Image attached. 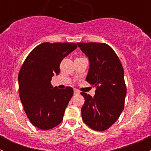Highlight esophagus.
Wrapping results in <instances>:
<instances>
[{
    "instance_id": "34e87169",
    "label": "esophagus",
    "mask_w": 151,
    "mask_h": 151,
    "mask_svg": "<svg viewBox=\"0 0 151 151\" xmlns=\"http://www.w3.org/2000/svg\"><path fill=\"white\" fill-rule=\"evenodd\" d=\"M80 93V91H78V90L77 89H74V95H77V94H79Z\"/></svg>"
}]
</instances>
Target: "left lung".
Masks as SVG:
<instances>
[{
    "label": "left lung",
    "instance_id": "left-lung-1",
    "mask_svg": "<svg viewBox=\"0 0 151 151\" xmlns=\"http://www.w3.org/2000/svg\"><path fill=\"white\" fill-rule=\"evenodd\" d=\"M88 57L90 68L86 81L96 87L95 96L82 92L85 103L82 118L93 130L105 131L116 122L124 109L126 86L119 58L105 43H77Z\"/></svg>",
    "mask_w": 151,
    "mask_h": 151
}]
</instances>
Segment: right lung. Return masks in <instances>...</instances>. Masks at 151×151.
<instances>
[{
    "label": "right lung",
    "instance_id": "right-lung-1",
    "mask_svg": "<svg viewBox=\"0 0 151 151\" xmlns=\"http://www.w3.org/2000/svg\"><path fill=\"white\" fill-rule=\"evenodd\" d=\"M77 47L75 43L45 42L30 52L21 67L19 98L30 123L39 129H53L63 121L74 91L53 88L51 80L60 73L62 60Z\"/></svg>",
    "mask_w": 151,
    "mask_h": 151
}]
</instances>
